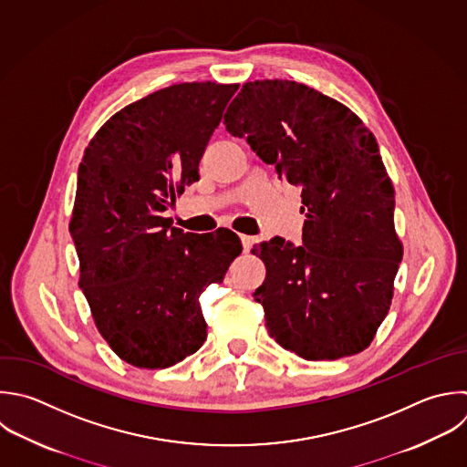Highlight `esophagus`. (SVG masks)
Segmentation results:
<instances>
[{
    "mask_svg": "<svg viewBox=\"0 0 467 467\" xmlns=\"http://www.w3.org/2000/svg\"><path fill=\"white\" fill-rule=\"evenodd\" d=\"M241 243H243V248H244V252H248L250 248H252V244H254V237L252 235H241Z\"/></svg>",
    "mask_w": 467,
    "mask_h": 467,
    "instance_id": "1",
    "label": "esophagus"
}]
</instances>
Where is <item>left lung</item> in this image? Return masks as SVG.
<instances>
[{
  "mask_svg": "<svg viewBox=\"0 0 467 467\" xmlns=\"http://www.w3.org/2000/svg\"><path fill=\"white\" fill-rule=\"evenodd\" d=\"M263 162L301 186L303 246H254V297L270 336L308 361L365 350L385 319L403 255L394 188L374 135L337 100L290 80L246 82L224 115Z\"/></svg>",
  "mask_w": 467,
  "mask_h": 467,
  "instance_id": "1",
  "label": "left lung"
}]
</instances>
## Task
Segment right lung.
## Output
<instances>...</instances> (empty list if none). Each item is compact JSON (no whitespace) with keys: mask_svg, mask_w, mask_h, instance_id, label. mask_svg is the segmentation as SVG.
Wrapping results in <instances>:
<instances>
[{"mask_svg":"<svg viewBox=\"0 0 467 467\" xmlns=\"http://www.w3.org/2000/svg\"><path fill=\"white\" fill-rule=\"evenodd\" d=\"M239 84H175L115 113L78 168L69 221L78 285L113 352L166 368L197 352L208 330L199 297L241 254L230 230L184 234L162 217L186 186Z\"/></svg>","mask_w":467,"mask_h":467,"instance_id":"add662e5","label":"right lung"}]
</instances>
